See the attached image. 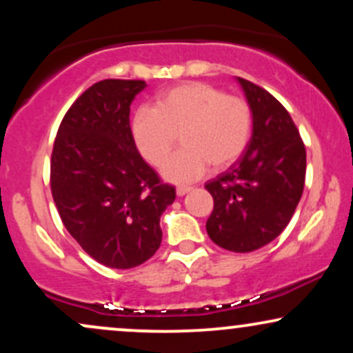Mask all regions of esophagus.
<instances>
[{
	"label": "esophagus",
	"mask_w": 353,
	"mask_h": 353,
	"mask_svg": "<svg viewBox=\"0 0 353 353\" xmlns=\"http://www.w3.org/2000/svg\"><path fill=\"white\" fill-rule=\"evenodd\" d=\"M190 190H192V188H190V185H179V188L176 189V194L179 197H182V196H185V194H188V192H190Z\"/></svg>",
	"instance_id": "34e87169"
}]
</instances>
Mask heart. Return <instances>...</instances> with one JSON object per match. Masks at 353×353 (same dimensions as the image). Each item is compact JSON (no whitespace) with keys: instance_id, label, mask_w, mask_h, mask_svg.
Here are the masks:
<instances>
[{"instance_id":"heart-1","label":"heart","mask_w":353,"mask_h":353,"mask_svg":"<svg viewBox=\"0 0 353 353\" xmlns=\"http://www.w3.org/2000/svg\"><path fill=\"white\" fill-rule=\"evenodd\" d=\"M131 129L137 151L152 165L163 164L181 134L183 149L165 160L161 172L184 184L204 176L209 164L224 169L236 163L252 134V109L241 96L189 81L161 92L154 109H137Z\"/></svg>"}]
</instances>
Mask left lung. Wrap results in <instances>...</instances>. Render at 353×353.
I'll return each instance as SVG.
<instances>
[{
	"mask_svg": "<svg viewBox=\"0 0 353 353\" xmlns=\"http://www.w3.org/2000/svg\"><path fill=\"white\" fill-rule=\"evenodd\" d=\"M252 109V136L244 154L209 181L208 219L214 244L252 252L272 242L292 219L305 182V145L287 109L265 89L237 78Z\"/></svg>",
	"mask_w": 353,
	"mask_h": 353,
	"instance_id": "1",
	"label": "left lung"
}]
</instances>
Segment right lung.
<instances>
[{
    "instance_id": "obj_1",
    "label": "right lung",
    "mask_w": 353,
    "mask_h": 353,
    "mask_svg": "<svg viewBox=\"0 0 353 353\" xmlns=\"http://www.w3.org/2000/svg\"><path fill=\"white\" fill-rule=\"evenodd\" d=\"M144 81L104 79L61 121L51 154V192L68 232L111 269H132L163 241L159 221L176 199L137 152L129 111Z\"/></svg>"
}]
</instances>
